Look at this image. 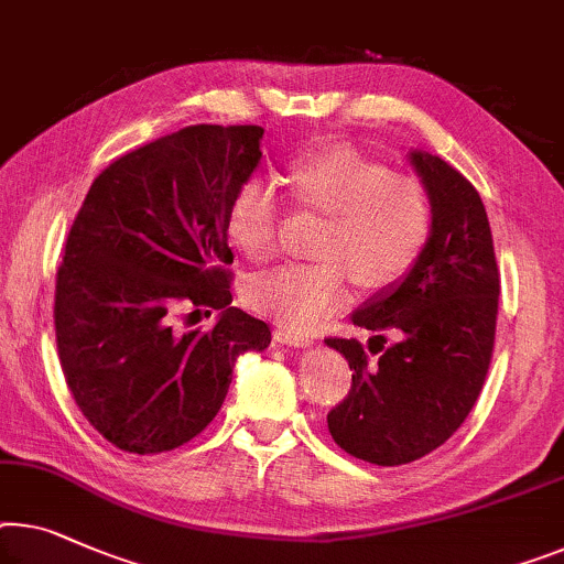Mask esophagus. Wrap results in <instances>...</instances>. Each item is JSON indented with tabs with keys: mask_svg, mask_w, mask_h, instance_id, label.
<instances>
[{
	"mask_svg": "<svg viewBox=\"0 0 564 564\" xmlns=\"http://www.w3.org/2000/svg\"><path fill=\"white\" fill-rule=\"evenodd\" d=\"M275 341L285 344V347H296V349L314 344V339H311L308 334L296 332V329H289V326H279V329H275Z\"/></svg>",
	"mask_w": 564,
	"mask_h": 564,
	"instance_id": "obj_1",
	"label": "esophagus"
}]
</instances>
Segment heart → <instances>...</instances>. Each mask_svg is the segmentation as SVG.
Instances as JSON below:
<instances>
[{
    "label": "heart",
    "mask_w": 564,
    "mask_h": 564,
    "mask_svg": "<svg viewBox=\"0 0 564 564\" xmlns=\"http://www.w3.org/2000/svg\"><path fill=\"white\" fill-rule=\"evenodd\" d=\"M289 180L299 205L326 215L314 263H291L256 275L246 299L291 329H311L344 306L349 275L369 293L405 281L433 240L435 213L427 189L394 176L351 147H326L293 159ZM281 199L265 180L242 182L228 207V232L250 260L279 248Z\"/></svg>",
    "instance_id": "1"
}]
</instances>
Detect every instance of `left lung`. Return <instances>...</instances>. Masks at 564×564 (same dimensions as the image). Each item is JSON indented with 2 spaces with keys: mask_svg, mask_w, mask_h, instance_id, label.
Segmentation results:
<instances>
[{
  "mask_svg": "<svg viewBox=\"0 0 564 564\" xmlns=\"http://www.w3.org/2000/svg\"><path fill=\"white\" fill-rule=\"evenodd\" d=\"M408 162L433 199L435 228L405 281L351 311V324L375 332L367 349L380 357L357 339H326L355 369L349 394L326 415L329 433L375 466L423 458L458 431L497 334L499 268L481 197L441 156L410 149Z\"/></svg>",
  "mask_w": 564,
  "mask_h": 564,
  "instance_id": "1",
  "label": "left lung"
}]
</instances>
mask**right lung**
Here are the masks:
<instances>
[{
  "label": "right lung",
  "instance_id": "1",
  "mask_svg": "<svg viewBox=\"0 0 564 564\" xmlns=\"http://www.w3.org/2000/svg\"><path fill=\"white\" fill-rule=\"evenodd\" d=\"M260 126L197 123L116 159L90 184L55 283L57 355L80 413L116 448L164 453L213 423L265 322L230 306L228 207L258 170ZM180 305L220 310L180 333ZM193 312V313H196Z\"/></svg>",
  "mask_w": 564,
  "mask_h": 564
}]
</instances>
